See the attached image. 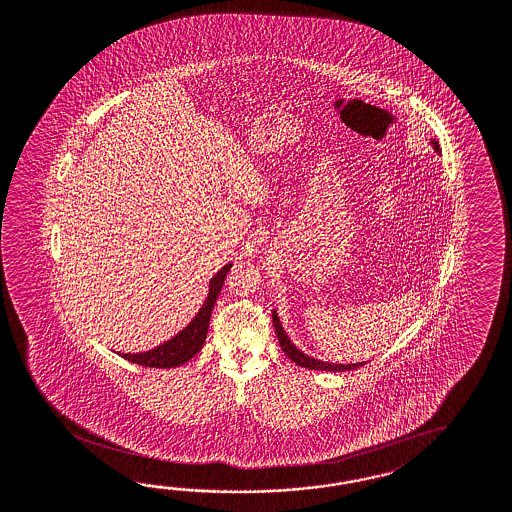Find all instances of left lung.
Segmentation results:
<instances>
[{
	"label": "left lung",
	"mask_w": 512,
	"mask_h": 512,
	"mask_svg": "<svg viewBox=\"0 0 512 512\" xmlns=\"http://www.w3.org/2000/svg\"><path fill=\"white\" fill-rule=\"evenodd\" d=\"M432 147H434V151L440 152V145H438L436 139H432ZM272 320H274V328H276L279 346H281L283 352L289 356V360L294 361V363L300 365V367H305V369H317V371H333V373H335V371H352V369H358L361 365H365V361H363V363H348V365H343V363H326V361L309 358V356H305L302 350H298L296 346L292 345L291 339L287 337V333H285L281 322H279V318H277L276 311H272Z\"/></svg>",
	"instance_id": "left-lung-1"
}]
</instances>
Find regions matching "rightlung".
Returning a JSON list of instances; mask_svg holds the SVG:
<instances>
[{"mask_svg":"<svg viewBox=\"0 0 512 512\" xmlns=\"http://www.w3.org/2000/svg\"><path fill=\"white\" fill-rule=\"evenodd\" d=\"M231 266L233 264H225L220 272L212 277L205 304L199 309V313L195 315L194 320L182 332L177 333L173 339H169L164 345L152 348L149 352L121 354V356L125 360L132 361V363H138L143 367H154V369H171V367H179L182 363L192 360L195 354L205 345L210 315H212L216 298L220 296L223 281H225L227 272L231 270Z\"/></svg>","mask_w":512,"mask_h":512,"instance_id":"right-lung-1","label":"right lung"}]
</instances>
